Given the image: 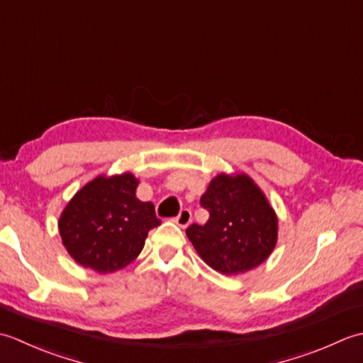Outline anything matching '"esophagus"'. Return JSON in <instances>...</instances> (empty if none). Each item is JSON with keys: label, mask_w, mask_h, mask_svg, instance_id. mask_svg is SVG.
<instances>
[{"label": "esophagus", "mask_w": 363, "mask_h": 363, "mask_svg": "<svg viewBox=\"0 0 363 363\" xmlns=\"http://www.w3.org/2000/svg\"><path fill=\"white\" fill-rule=\"evenodd\" d=\"M191 221V212L189 209H182L179 215L174 218V223H177L181 228H187Z\"/></svg>", "instance_id": "34e87169"}]
</instances>
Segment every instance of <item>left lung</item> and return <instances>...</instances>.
Masks as SVG:
<instances>
[{
  "label": "left lung",
  "instance_id": "8db88e82",
  "mask_svg": "<svg viewBox=\"0 0 363 363\" xmlns=\"http://www.w3.org/2000/svg\"><path fill=\"white\" fill-rule=\"evenodd\" d=\"M201 206L204 226L186 229L207 265L223 274H240L268 259L277 242V217L267 196L248 174L220 173L211 181Z\"/></svg>",
  "mask_w": 363,
  "mask_h": 363
}]
</instances>
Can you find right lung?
<instances>
[{
  "mask_svg": "<svg viewBox=\"0 0 363 363\" xmlns=\"http://www.w3.org/2000/svg\"><path fill=\"white\" fill-rule=\"evenodd\" d=\"M133 173L98 176L78 190L59 218L68 254L84 268L113 273L142 252L152 228L160 225L152 203L135 196Z\"/></svg>",
  "mask_w": 363,
  "mask_h": 363,
  "instance_id": "obj_1",
  "label": "right lung"
}]
</instances>
